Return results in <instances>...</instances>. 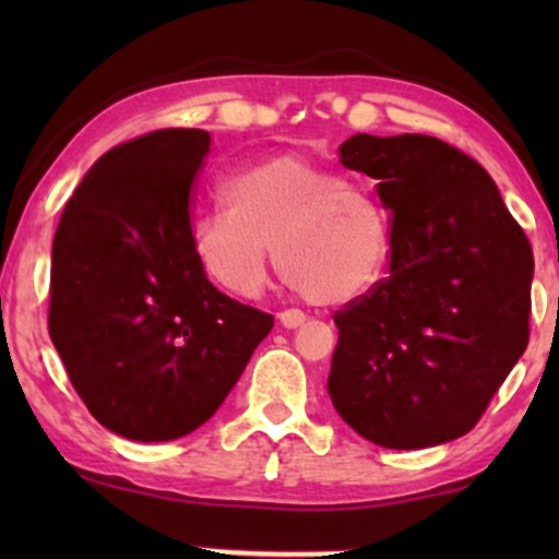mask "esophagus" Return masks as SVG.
<instances>
[{
  "mask_svg": "<svg viewBox=\"0 0 559 559\" xmlns=\"http://www.w3.org/2000/svg\"><path fill=\"white\" fill-rule=\"evenodd\" d=\"M281 325H284V329H299V325H305V320H307V316L301 310H284L281 312Z\"/></svg>",
  "mask_w": 559,
  "mask_h": 559,
  "instance_id": "esophagus-1",
  "label": "esophagus"
}]
</instances>
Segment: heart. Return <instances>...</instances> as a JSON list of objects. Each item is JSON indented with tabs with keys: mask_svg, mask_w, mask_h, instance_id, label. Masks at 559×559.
I'll use <instances>...</instances> for the list:
<instances>
[{
	"mask_svg": "<svg viewBox=\"0 0 559 559\" xmlns=\"http://www.w3.org/2000/svg\"><path fill=\"white\" fill-rule=\"evenodd\" d=\"M226 210L189 226L202 271L241 297L267 281L271 247L284 275L312 305H346L368 294L391 258L386 210L360 183L286 152L223 183Z\"/></svg>",
	"mask_w": 559,
	"mask_h": 559,
	"instance_id": "obj_1",
	"label": "heart"
}]
</instances>
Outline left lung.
Segmentation results:
<instances>
[{"label": "left lung", "mask_w": 559, "mask_h": 559, "mask_svg": "<svg viewBox=\"0 0 559 559\" xmlns=\"http://www.w3.org/2000/svg\"><path fill=\"white\" fill-rule=\"evenodd\" d=\"M338 155L376 178L391 258L386 278L333 312L331 402L378 447L444 444L528 346L534 252L489 173L447 141L357 133Z\"/></svg>", "instance_id": "left-lung-1"}]
</instances>
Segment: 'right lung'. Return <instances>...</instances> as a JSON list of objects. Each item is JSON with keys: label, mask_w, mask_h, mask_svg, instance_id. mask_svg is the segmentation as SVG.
Here are the masks:
<instances>
[{"label": "right lung", "mask_w": 559, "mask_h": 559, "mask_svg": "<svg viewBox=\"0 0 559 559\" xmlns=\"http://www.w3.org/2000/svg\"><path fill=\"white\" fill-rule=\"evenodd\" d=\"M207 131L163 128L105 152L52 243L49 336L88 413L133 441L215 415L273 316L207 281L189 239Z\"/></svg>", "instance_id": "add662e5"}]
</instances>
